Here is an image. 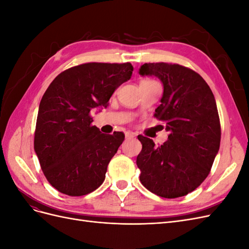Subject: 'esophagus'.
<instances>
[{
	"mask_svg": "<svg viewBox=\"0 0 249 249\" xmlns=\"http://www.w3.org/2000/svg\"><path fill=\"white\" fill-rule=\"evenodd\" d=\"M134 137H136V134L135 133H133V132H126L125 133V138H134Z\"/></svg>",
	"mask_w": 249,
	"mask_h": 249,
	"instance_id": "esophagus-1",
	"label": "esophagus"
}]
</instances>
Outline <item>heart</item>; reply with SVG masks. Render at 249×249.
I'll use <instances>...</instances> for the list:
<instances>
[{"label":"heart","instance_id":"heart-1","mask_svg":"<svg viewBox=\"0 0 249 249\" xmlns=\"http://www.w3.org/2000/svg\"><path fill=\"white\" fill-rule=\"evenodd\" d=\"M155 81H152V80H142L140 82V84H147V83H154Z\"/></svg>","mask_w":249,"mask_h":249}]
</instances>
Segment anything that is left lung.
<instances>
[{
	"mask_svg": "<svg viewBox=\"0 0 249 249\" xmlns=\"http://www.w3.org/2000/svg\"><path fill=\"white\" fill-rule=\"evenodd\" d=\"M139 73L163 83L155 117L169 132L162 145L138 136L140 182L161 197L184 196L206 179L219 150L221 129L214 94L197 72L179 64L145 63Z\"/></svg>",
	"mask_w": 249,
	"mask_h": 249,
	"instance_id": "1",
	"label": "left lung"
}]
</instances>
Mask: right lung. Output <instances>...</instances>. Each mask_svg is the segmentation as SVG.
Returning a JSON list of instances; mask_svg holds the SVG:
<instances>
[{
    "label": "right lung",
    "instance_id": "add662e5",
    "mask_svg": "<svg viewBox=\"0 0 249 249\" xmlns=\"http://www.w3.org/2000/svg\"><path fill=\"white\" fill-rule=\"evenodd\" d=\"M133 70L130 62L84 63L58 74L44 92L34 149L43 175L59 192L82 196L103 184L124 134H103L91 124L90 113L107 107L115 89L131 79Z\"/></svg>",
    "mask_w": 249,
    "mask_h": 249
}]
</instances>
